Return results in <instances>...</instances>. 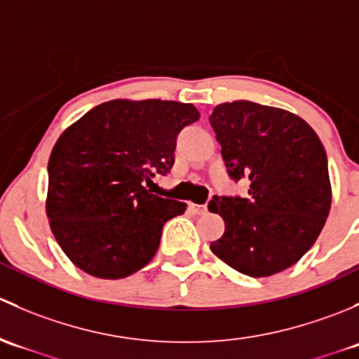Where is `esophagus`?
I'll use <instances>...</instances> for the list:
<instances>
[{
  "instance_id": "esophagus-1",
  "label": "esophagus",
  "mask_w": 359,
  "mask_h": 359,
  "mask_svg": "<svg viewBox=\"0 0 359 359\" xmlns=\"http://www.w3.org/2000/svg\"><path fill=\"white\" fill-rule=\"evenodd\" d=\"M187 208H189V212H193V213H203V212H206V205H196V203H187Z\"/></svg>"
}]
</instances>
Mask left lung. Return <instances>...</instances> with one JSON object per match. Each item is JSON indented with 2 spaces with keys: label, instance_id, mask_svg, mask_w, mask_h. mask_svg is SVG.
<instances>
[{
  "label": "left lung",
  "instance_id": "8db88e82",
  "mask_svg": "<svg viewBox=\"0 0 359 359\" xmlns=\"http://www.w3.org/2000/svg\"><path fill=\"white\" fill-rule=\"evenodd\" d=\"M229 175L248 177V198L215 196L208 210L226 229L210 250L238 273L266 278L302 259L332 205L320 137L300 116L250 100L219 104L210 116Z\"/></svg>",
  "mask_w": 359,
  "mask_h": 359
}]
</instances>
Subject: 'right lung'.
Segmentation results:
<instances>
[{"instance_id": "add662e5", "label": "right lung", "mask_w": 359, "mask_h": 359, "mask_svg": "<svg viewBox=\"0 0 359 359\" xmlns=\"http://www.w3.org/2000/svg\"><path fill=\"white\" fill-rule=\"evenodd\" d=\"M200 119L193 104L114 99L60 133L48 159L46 217L67 259L86 274L119 280L142 269L163 224L186 203L151 194L173 165L175 139Z\"/></svg>"}]
</instances>
